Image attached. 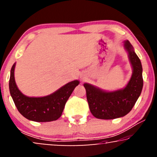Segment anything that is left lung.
Listing matches in <instances>:
<instances>
[{"mask_svg":"<svg viewBox=\"0 0 157 157\" xmlns=\"http://www.w3.org/2000/svg\"><path fill=\"white\" fill-rule=\"evenodd\" d=\"M124 47L132 67V76L125 87L106 91L90 83L83 84L90 111L97 119H113L124 117L130 112L141 95L143 88L141 61L128 40L124 41Z\"/></svg>","mask_w":157,"mask_h":157,"instance_id":"1","label":"left lung"}]
</instances>
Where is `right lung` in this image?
Here are the masks:
<instances>
[{
  "instance_id": "right-lung-1",
  "label": "right lung",
  "mask_w": 157,
  "mask_h": 157,
  "mask_svg": "<svg viewBox=\"0 0 157 157\" xmlns=\"http://www.w3.org/2000/svg\"><path fill=\"white\" fill-rule=\"evenodd\" d=\"M16 63L10 70L9 90L17 109L27 119L37 122L56 121L61 117L64 106L78 80L72 81L53 92L42 97H29L21 93L15 81L14 71Z\"/></svg>"
}]
</instances>
